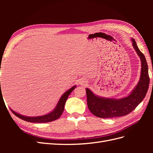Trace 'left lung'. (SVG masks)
Segmentation results:
<instances>
[{"label":"left lung","instance_id":"1","mask_svg":"<svg viewBox=\"0 0 153 153\" xmlns=\"http://www.w3.org/2000/svg\"><path fill=\"white\" fill-rule=\"evenodd\" d=\"M134 49L141 61V73L138 84L128 96L120 99L103 98L96 96L86 88L87 101L89 110L95 116L112 118L126 115L131 112L145 98L149 85V76L146 57L131 38Z\"/></svg>","mask_w":153,"mask_h":153}]
</instances>
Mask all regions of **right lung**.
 <instances>
[{
    "mask_svg": "<svg viewBox=\"0 0 153 153\" xmlns=\"http://www.w3.org/2000/svg\"><path fill=\"white\" fill-rule=\"evenodd\" d=\"M76 87V85H74L71 88H70L68 91L64 92L61 97V98H60V100H59L58 103L56 106H55V108L53 109V110H52V112L46 115H41V116H37V117H28V116H25V115H22L20 114H18L15 112V111H13L12 109H11V112L16 115V116L27 122L45 123H48V122L55 121V120H56L61 117V115L63 113V111L64 109V105H65L66 101L68 98L69 95L71 94V92L74 89H75Z\"/></svg>",
    "mask_w": 153,
    "mask_h": 153,
    "instance_id": "add662e5",
    "label": "right lung"
}]
</instances>
